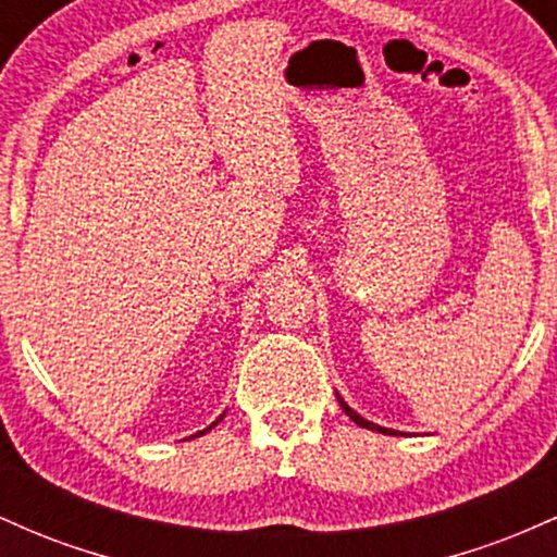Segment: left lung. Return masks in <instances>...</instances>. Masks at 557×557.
<instances>
[{"label": "left lung", "mask_w": 557, "mask_h": 557, "mask_svg": "<svg viewBox=\"0 0 557 557\" xmlns=\"http://www.w3.org/2000/svg\"><path fill=\"white\" fill-rule=\"evenodd\" d=\"M337 403H341V408L345 411V417H350L354 419V424H359V426H363V430H372V432H382V434H403V432H395V430H387V426H380V424H374V421H367L363 417H359V413L354 411V408L348 406V403H345L341 395H337Z\"/></svg>", "instance_id": "8db88e82"}]
</instances>
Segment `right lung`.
I'll list each match as a JSON object with an SVG mask.
<instances>
[{
  "label": "right lung",
  "mask_w": 557,
  "mask_h": 557,
  "mask_svg": "<svg viewBox=\"0 0 557 557\" xmlns=\"http://www.w3.org/2000/svg\"><path fill=\"white\" fill-rule=\"evenodd\" d=\"M222 417H225V413H222ZM222 417H220V419H216V421H214V424H220V421H222ZM214 424H212V426H214ZM212 426H207V430H203V432H196V434H194V437H198V434H207L209 430H212Z\"/></svg>",
  "instance_id": "add662e5"
}]
</instances>
